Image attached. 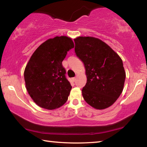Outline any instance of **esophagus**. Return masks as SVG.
Returning <instances> with one entry per match:
<instances>
[{"label": "esophagus", "instance_id": "obj_1", "mask_svg": "<svg viewBox=\"0 0 147 147\" xmlns=\"http://www.w3.org/2000/svg\"><path fill=\"white\" fill-rule=\"evenodd\" d=\"M72 80H73V82H75L76 81V77H74V78H72Z\"/></svg>", "mask_w": 147, "mask_h": 147}]
</instances>
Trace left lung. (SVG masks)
<instances>
[{"label":"left lung","instance_id":"8db88e82","mask_svg":"<svg viewBox=\"0 0 147 147\" xmlns=\"http://www.w3.org/2000/svg\"><path fill=\"white\" fill-rule=\"evenodd\" d=\"M74 41L75 53L86 68L87 83L82 90L84 100L95 109L108 108L123 90L126 73L123 61L98 38L78 37Z\"/></svg>","mask_w":147,"mask_h":147}]
</instances>
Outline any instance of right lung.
I'll use <instances>...</instances> for the list:
<instances>
[{
    "label": "right lung",
    "mask_w": 147,
    "mask_h": 147,
    "mask_svg": "<svg viewBox=\"0 0 147 147\" xmlns=\"http://www.w3.org/2000/svg\"><path fill=\"white\" fill-rule=\"evenodd\" d=\"M74 43L67 36L49 39L32 54L24 73L28 93L41 108L54 109L66 102L72 86L62 61Z\"/></svg>",
    "instance_id": "obj_1"
}]
</instances>
